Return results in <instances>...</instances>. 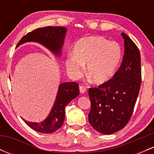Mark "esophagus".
Returning a JSON list of instances; mask_svg holds the SVG:
<instances>
[{"mask_svg": "<svg viewBox=\"0 0 154 154\" xmlns=\"http://www.w3.org/2000/svg\"><path fill=\"white\" fill-rule=\"evenodd\" d=\"M79 91H80L81 93H84L86 92V88L85 86H79Z\"/></svg>", "mask_w": 154, "mask_h": 154, "instance_id": "esophagus-1", "label": "esophagus"}]
</instances>
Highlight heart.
I'll use <instances>...</instances> for the list:
<instances>
[{
    "instance_id": "heart-1",
    "label": "heart",
    "mask_w": 154,
    "mask_h": 154,
    "mask_svg": "<svg viewBox=\"0 0 154 154\" xmlns=\"http://www.w3.org/2000/svg\"><path fill=\"white\" fill-rule=\"evenodd\" d=\"M122 59V49L118 43L103 37L90 36L79 39L75 43L74 54L67 56L66 66L74 78L82 75L84 65L86 72L96 84H102L114 75Z\"/></svg>"
}]
</instances>
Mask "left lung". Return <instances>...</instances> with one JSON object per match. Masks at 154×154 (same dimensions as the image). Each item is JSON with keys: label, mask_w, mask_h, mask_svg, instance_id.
Segmentation results:
<instances>
[{"label": "left lung", "mask_w": 154, "mask_h": 154, "mask_svg": "<svg viewBox=\"0 0 154 154\" xmlns=\"http://www.w3.org/2000/svg\"><path fill=\"white\" fill-rule=\"evenodd\" d=\"M125 55L113 78L88 90L91 109L88 120L96 131L109 135L125 128L130 121L141 84L140 54L125 33Z\"/></svg>", "instance_id": "8db88e82"}]
</instances>
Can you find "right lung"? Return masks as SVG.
I'll use <instances>...</instances> for the list:
<instances>
[{"mask_svg":"<svg viewBox=\"0 0 154 154\" xmlns=\"http://www.w3.org/2000/svg\"><path fill=\"white\" fill-rule=\"evenodd\" d=\"M66 28L63 26H45L27 33L21 39L17 47L26 42H37L46 47L53 54L61 56ZM79 93V85L75 82L61 83L57 96L48 117L40 122L24 120L26 125L35 131L42 133H53L62 126L65 119V107Z\"/></svg>","mask_w":154,"mask_h":154,"instance_id":"obj_1","label":"right lung"}]
</instances>
